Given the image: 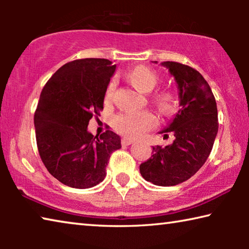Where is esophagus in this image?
I'll use <instances>...</instances> for the list:
<instances>
[{"label": "esophagus", "mask_w": 249, "mask_h": 249, "mask_svg": "<svg viewBox=\"0 0 249 249\" xmlns=\"http://www.w3.org/2000/svg\"><path fill=\"white\" fill-rule=\"evenodd\" d=\"M134 142H135V141L132 140V138H128V137L122 138V145H124V146L132 145V144H134Z\"/></svg>", "instance_id": "obj_1"}]
</instances>
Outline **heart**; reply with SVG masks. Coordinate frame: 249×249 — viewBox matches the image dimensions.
Returning a JSON list of instances; mask_svg holds the SVG:
<instances>
[{
    "instance_id": "heart-1",
    "label": "heart",
    "mask_w": 249,
    "mask_h": 249,
    "mask_svg": "<svg viewBox=\"0 0 249 249\" xmlns=\"http://www.w3.org/2000/svg\"><path fill=\"white\" fill-rule=\"evenodd\" d=\"M129 81L138 90L150 92L157 86L159 75L153 69L145 66H140L133 69L127 74ZM115 80L108 83L104 94V103H111L115 90ZM155 102L162 112L168 113L175 108V95L169 90H161L155 95ZM157 124V117L149 111L142 112H124L120 113L113 119V125L117 132L126 137L136 138Z\"/></svg>"
}]
</instances>
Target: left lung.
Masks as SVG:
<instances>
[{
    "label": "left lung",
    "instance_id": "8db88e82",
    "mask_svg": "<svg viewBox=\"0 0 249 249\" xmlns=\"http://www.w3.org/2000/svg\"><path fill=\"white\" fill-rule=\"evenodd\" d=\"M178 84L180 108L166 129L175 141L153 147V155L140 166L142 178L161 187L182 183L204 165L218 130L217 107L212 90L199 71L190 66L165 61Z\"/></svg>",
    "mask_w": 249,
    "mask_h": 249
}]
</instances>
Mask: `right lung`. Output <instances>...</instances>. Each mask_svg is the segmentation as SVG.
Segmentation results:
<instances>
[{
	"instance_id": "obj_1",
	"label": "right lung",
	"mask_w": 249,
	"mask_h": 249,
	"mask_svg": "<svg viewBox=\"0 0 249 249\" xmlns=\"http://www.w3.org/2000/svg\"><path fill=\"white\" fill-rule=\"evenodd\" d=\"M116 66L108 59L67 62L40 93L34 115L37 148L49 174L68 187L87 189L102 182L121 138L112 130L100 137L88 132L103 109L104 94Z\"/></svg>"
}]
</instances>
